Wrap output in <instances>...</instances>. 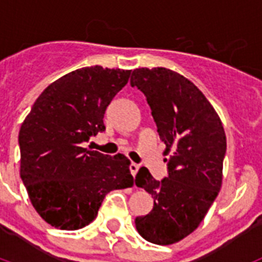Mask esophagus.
<instances>
[{"mask_svg": "<svg viewBox=\"0 0 262 262\" xmlns=\"http://www.w3.org/2000/svg\"><path fill=\"white\" fill-rule=\"evenodd\" d=\"M139 168H140V165L136 163H131V165H129V170H131V174H133L134 177H135L136 173H138Z\"/></svg>", "mask_w": 262, "mask_h": 262, "instance_id": "obj_1", "label": "esophagus"}]
</instances>
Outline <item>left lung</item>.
<instances>
[{
	"label": "left lung",
	"mask_w": 262,
	"mask_h": 262,
	"mask_svg": "<svg viewBox=\"0 0 262 262\" xmlns=\"http://www.w3.org/2000/svg\"><path fill=\"white\" fill-rule=\"evenodd\" d=\"M131 86L144 93L170 154L164 180L156 181L144 166L136 174V185L155 202L149 214L136 217V230L154 244H174L198 228L221 191L226 133L209 99L172 69H135Z\"/></svg>",
	"instance_id": "left-lung-1"
}]
</instances>
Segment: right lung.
<instances>
[{
    "instance_id": "add662e5",
    "label": "right lung",
    "mask_w": 262,
    "mask_h": 262,
    "mask_svg": "<svg viewBox=\"0 0 262 262\" xmlns=\"http://www.w3.org/2000/svg\"><path fill=\"white\" fill-rule=\"evenodd\" d=\"M131 71L85 67L48 85L19 129L20 178L31 205L55 228L73 231L96 219L111 190L134 185L124 155L82 147L105 131L103 114Z\"/></svg>"
}]
</instances>
